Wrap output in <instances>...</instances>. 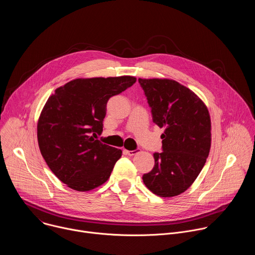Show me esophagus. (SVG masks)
Segmentation results:
<instances>
[{
  "label": "esophagus",
  "instance_id": "obj_1",
  "mask_svg": "<svg viewBox=\"0 0 255 255\" xmlns=\"http://www.w3.org/2000/svg\"><path fill=\"white\" fill-rule=\"evenodd\" d=\"M124 152L127 155H129V156H133V155H135L137 153V150H127V149H124Z\"/></svg>",
  "mask_w": 255,
  "mask_h": 255
}]
</instances>
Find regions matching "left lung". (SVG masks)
<instances>
[{"mask_svg": "<svg viewBox=\"0 0 255 255\" xmlns=\"http://www.w3.org/2000/svg\"><path fill=\"white\" fill-rule=\"evenodd\" d=\"M147 97L153 122L164 131L161 153L142 176L154 195L171 198L186 192L204 167L211 148V118L192 90L169 79H138Z\"/></svg>", "mask_w": 255, "mask_h": 255, "instance_id": "8db88e82", "label": "left lung"}]
</instances>
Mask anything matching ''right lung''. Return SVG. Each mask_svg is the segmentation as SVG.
Here are the masks:
<instances>
[{"label":"right lung","instance_id":"right-lung-1","mask_svg":"<svg viewBox=\"0 0 255 255\" xmlns=\"http://www.w3.org/2000/svg\"><path fill=\"white\" fill-rule=\"evenodd\" d=\"M136 82L135 77L76 79L57 88L37 123L40 152L68 188L94 190L110 177L122 150L95 139L103 131L107 102Z\"/></svg>","mask_w":255,"mask_h":255}]
</instances>
